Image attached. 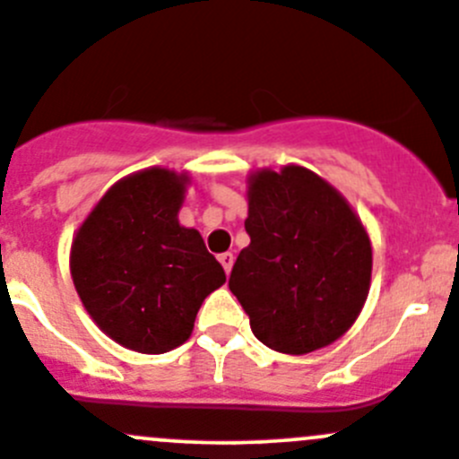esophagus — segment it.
Wrapping results in <instances>:
<instances>
[{"label":"esophagus","instance_id":"1","mask_svg":"<svg viewBox=\"0 0 459 459\" xmlns=\"http://www.w3.org/2000/svg\"><path fill=\"white\" fill-rule=\"evenodd\" d=\"M217 259H220V264H221V266H224L226 275H229V273H230V268H233V262H235L233 253H221V255L217 257Z\"/></svg>","mask_w":459,"mask_h":459}]
</instances>
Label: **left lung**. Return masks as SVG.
Returning <instances> with one entry per match:
<instances>
[{
  "instance_id": "obj_1",
  "label": "left lung",
  "mask_w": 459,
  "mask_h": 459,
  "mask_svg": "<svg viewBox=\"0 0 459 459\" xmlns=\"http://www.w3.org/2000/svg\"><path fill=\"white\" fill-rule=\"evenodd\" d=\"M251 244L229 289L268 349L304 355L344 335L371 284V239L344 197L302 166L259 170L248 186Z\"/></svg>"
}]
</instances>
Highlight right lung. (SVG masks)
I'll return each mask as SVG.
<instances>
[{
  "instance_id": "obj_1",
  "label": "right lung",
  "mask_w": 459,
  "mask_h": 459,
  "mask_svg": "<svg viewBox=\"0 0 459 459\" xmlns=\"http://www.w3.org/2000/svg\"><path fill=\"white\" fill-rule=\"evenodd\" d=\"M186 175L148 169L115 184L71 248V275L97 326L137 353H166L191 337L224 268L195 229L178 221Z\"/></svg>"
}]
</instances>
